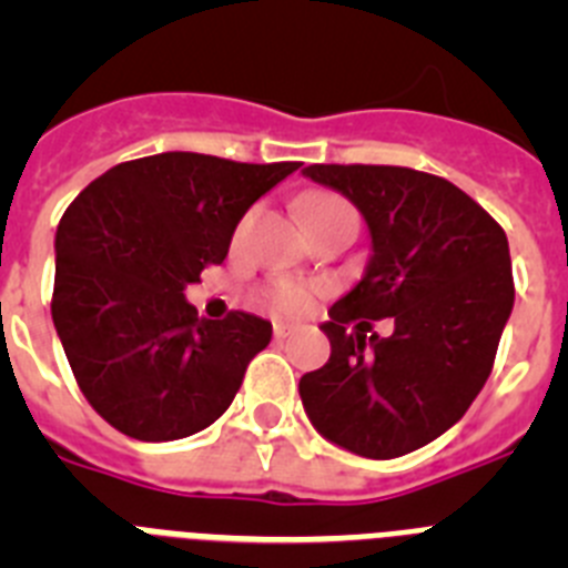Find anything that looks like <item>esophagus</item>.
<instances>
[{
  "label": "esophagus",
  "instance_id": "1",
  "mask_svg": "<svg viewBox=\"0 0 568 568\" xmlns=\"http://www.w3.org/2000/svg\"><path fill=\"white\" fill-rule=\"evenodd\" d=\"M293 324H287V321H275L273 324V335H275V341H284V338H290V335H293Z\"/></svg>",
  "mask_w": 568,
  "mask_h": 568
}]
</instances>
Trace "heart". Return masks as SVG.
I'll list each match as a JSON object with an SVG mask.
<instances>
[{"label": "heart", "instance_id": "1", "mask_svg": "<svg viewBox=\"0 0 568 568\" xmlns=\"http://www.w3.org/2000/svg\"><path fill=\"white\" fill-rule=\"evenodd\" d=\"M344 207H349L344 199H338V195H327V193L307 195V199L301 202V213H304L307 222ZM264 298H267L275 310H281V313H304V310L310 307V301H313V290L298 284V281L281 278V281H273V284L264 290Z\"/></svg>", "mask_w": 568, "mask_h": 568}]
</instances>
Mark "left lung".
<instances>
[{
  "mask_svg": "<svg viewBox=\"0 0 568 568\" xmlns=\"http://www.w3.org/2000/svg\"><path fill=\"white\" fill-rule=\"evenodd\" d=\"M364 215L373 255L329 307V361L301 378L321 435L361 458L420 449L464 418L495 364L515 304L500 224L440 175L389 164H310ZM393 317L389 339L366 336Z\"/></svg>",
  "mask_w": 568,
  "mask_h": 568,
  "instance_id": "obj_1",
  "label": "left lung"
}]
</instances>
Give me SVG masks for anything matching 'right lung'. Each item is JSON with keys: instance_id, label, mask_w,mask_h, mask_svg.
<instances>
[{"instance_id": "obj_1", "label": "right lung", "mask_w": 568, "mask_h": 568, "mask_svg": "<svg viewBox=\"0 0 568 568\" xmlns=\"http://www.w3.org/2000/svg\"><path fill=\"white\" fill-rule=\"evenodd\" d=\"M301 162L159 153L115 164L57 230L53 327L90 406L135 440H179L227 413L273 324L199 318L184 298L227 258L241 215Z\"/></svg>"}]
</instances>
